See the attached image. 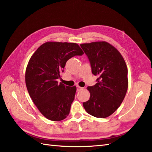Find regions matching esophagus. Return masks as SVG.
<instances>
[{
	"label": "esophagus",
	"mask_w": 152,
	"mask_h": 152,
	"mask_svg": "<svg viewBox=\"0 0 152 152\" xmlns=\"http://www.w3.org/2000/svg\"><path fill=\"white\" fill-rule=\"evenodd\" d=\"M82 89H83V88L80 87V86H77V91H80V90H82Z\"/></svg>",
	"instance_id": "obj_1"
}]
</instances>
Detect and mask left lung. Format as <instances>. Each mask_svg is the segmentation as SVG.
I'll list each match as a JSON object with an SVG mask.
<instances>
[{
	"mask_svg": "<svg viewBox=\"0 0 152 152\" xmlns=\"http://www.w3.org/2000/svg\"><path fill=\"white\" fill-rule=\"evenodd\" d=\"M91 64L92 73L98 76L96 84L88 86L89 100L83 107L90 115L106 118L117 110L128 88L127 67L117 49L107 42L80 45Z\"/></svg>",
	"mask_w": 152,
	"mask_h": 152,
	"instance_id": "obj_1",
	"label": "left lung"
}]
</instances>
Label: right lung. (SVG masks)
<instances>
[{
  "instance_id": "obj_1",
  "label": "right lung",
  "mask_w": 152,
  "mask_h": 152,
  "mask_svg": "<svg viewBox=\"0 0 152 152\" xmlns=\"http://www.w3.org/2000/svg\"><path fill=\"white\" fill-rule=\"evenodd\" d=\"M83 52L76 43L47 42L30 58L26 72L27 91L34 104L49 120L59 121L69 115L76 86L58 83L67 61Z\"/></svg>"
}]
</instances>
